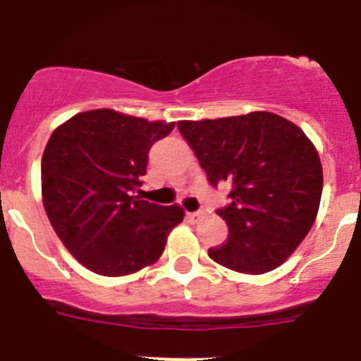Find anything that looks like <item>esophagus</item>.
<instances>
[{
    "label": "esophagus",
    "instance_id": "34e87169",
    "mask_svg": "<svg viewBox=\"0 0 361 361\" xmlns=\"http://www.w3.org/2000/svg\"><path fill=\"white\" fill-rule=\"evenodd\" d=\"M204 215V209H199V212H191V213H188V216H190L191 220H199L200 216Z\"/></svg>",
    "mask_w": 361,
    "mask_h": 361
}]
</instances>
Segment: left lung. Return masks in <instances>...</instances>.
<instances>
[{"instance_id": "1", "label": "left lung", "mask_w": 361, "mask_h": 361, "mask_svg": "<svg viewBox=\"0 0 361 361\" xmlns=\"http://www.w3.org/2000/svg\"><path fill=\"white\" fill-rule=\"evenodd\" d=\"M177 128L209 184L231 186L229 202L216 209L228 240L209 247V258L247 275L286 262L314 224L324 186L320 157L305 133L271 111L180 121Z\"/></svg>"}]
</instances>
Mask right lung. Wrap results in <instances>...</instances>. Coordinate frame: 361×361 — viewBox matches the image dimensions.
<instances>
[{"label": "right lung", "instance_id": "add662e5", "mask_svg": "<svg viewBox=\"0 0 361 361\" xmlns=\"http://www.w3.org/2000/svg\"><path fill=\"white\" fill-rule=\"evenodd\" d=\"M175 123L92 110L54 130L41 159L44 212L57 237L97 275L123 276L149 266L180 224V206L142 200L148 153Z\"/></svg>", "mask_w": 361, "mask_h": 361}]
</instances>
